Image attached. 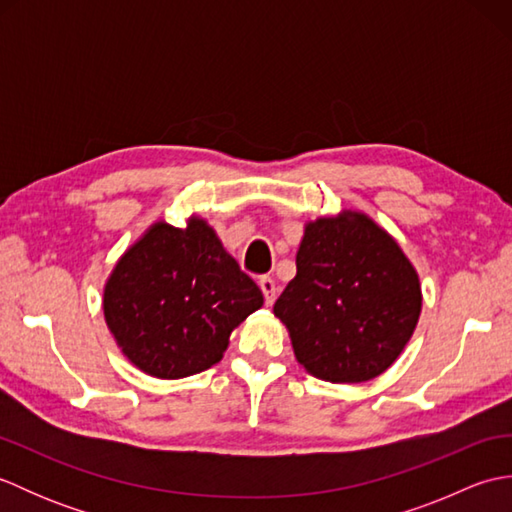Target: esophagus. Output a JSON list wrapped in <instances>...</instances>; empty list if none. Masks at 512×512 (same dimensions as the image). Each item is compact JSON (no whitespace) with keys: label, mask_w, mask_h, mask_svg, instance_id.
I'll use <instances>...</instances> for the list:
<instances>
[{"label":"esophagus","mask_w":512,"mask_h":512,"mask_svg":"<svg viewBox=\"0 0 512 512\" xmlns=\"http://www.w3.org/2000/svg\"><path fill=\"white\" fill-rule=\"evenodd\" d=\"M259 288H262V292H264L266 306H273L275 299H277V284H275V279L259 277Z\"/></svg>","instance_id":"obj_1"}]
</instances>
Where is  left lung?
<instances>
[{"label":"left lung","mask_w":512,"mask_h":512,"mask_svg":"<svg viewBox=\"0 0 512 512\" xmlns=\"http://www.w3.org/2000/svg\"><path fill=\"white\" fill-rule=\"evenodd\" d=\"M420 281L363 213L310 222L297 275L275 301L297 361L328 383H365L396 361L420 317Z\"/></svg>","instance_id":"obj_1"}]
</instances>
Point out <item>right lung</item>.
I'll return each instance as SVG.
<instances>
[{"label": "right lung", "mask_w": 512, "mask_h": 512, "mask_svg": "<svg viewBox=\"0 0 512 512\" xmlns=\"http://www.w3.org/2000/svg\"><path fill=\"white\" fill-rule=\"evenodd\" d=\"M262 290L213 228L158 222L118 259L103 292L107 328L145 374L184 378L222 361L228 336L262 308Z\"/></svg>", "instance_id": "obj_1"}]
</instances>
